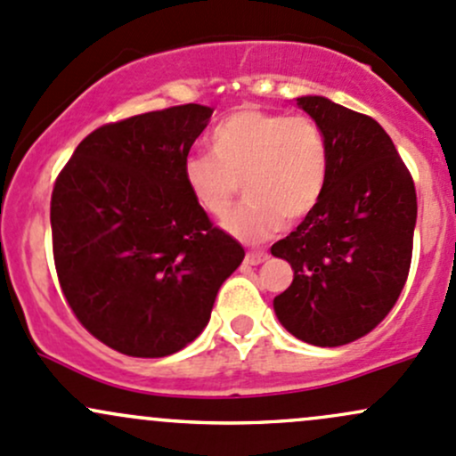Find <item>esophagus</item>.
Masks as SVG:
<instances>
[{"label":"esophagus","mask_w":456,"mask_h":456,"mask_svg":"<svg viewBox=\"0 0 456 456\" xmlns=\"http://www.w3.org/2000/svg\"><path fill=\"white\" fill-rule=\"evenodd\" d=\"M265 260H268V253H265V251H251V253H247V257H244V262L251 266L262 265Z\"/></svg>","instance_id":"obj_1"}]
</instances>
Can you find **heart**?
Segmentation results:
<instances>
[{"instance_id":"obj_1","label":"heart","mask_w":456,"mask_h":456,"mask_svg":"<svg viewBox=\"0 0 456 456\" xmlns=\"http://www.w3.org/2000/svg\"><path fill=\"white\" fill-rule=\"evenodd\" d=\"M209 155H191L183 183L191 200L212 218H224L240 183L247 200L224 223L244 244H262L284 223L305 218L328 183L325 133L305 115L240 109L216 124Z\"/></svg>"}]
</instances>
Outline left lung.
<instances>
[{"label": "left lung", "mask_w": 456, "mask_h": 456, "mask_svg": "<svg viewBox=\"0 0 456 456\" xmlns=\"http://www.w3.org/2000/svg\"><path fill=\"white\" fill-rule=\"evenodd\" d=\"M325 133L328 183L316 208L271 247L292 266L277 319L299 341L338 347L371 332L409 277L418 194L385 128L323 95H301Z\"/></svg>", "instance_id": "left-lung-1"}]
</instances>
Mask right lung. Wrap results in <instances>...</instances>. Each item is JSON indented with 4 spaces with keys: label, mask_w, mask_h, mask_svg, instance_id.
I'll use <instances>...</instances> for the list:
<instances>
[{
    "label": "right lung",
    "mask_w": 456,
    "mask_h": 456,
    "mask_svg": "<svg viewBox=\"0 0 456 456\" xmlns=\"http://www.w3.org/2000/svg\"><path fill=\"white\" fill-rule=\"evenodd\" d=\"M214 109L181 104L104 124L52 191V244L76 319L119 354L161 358L208 325L244 248L191 200L183 164Z\"/></svg>",
    "instance_id": "obj_1"
}]
</instances>
